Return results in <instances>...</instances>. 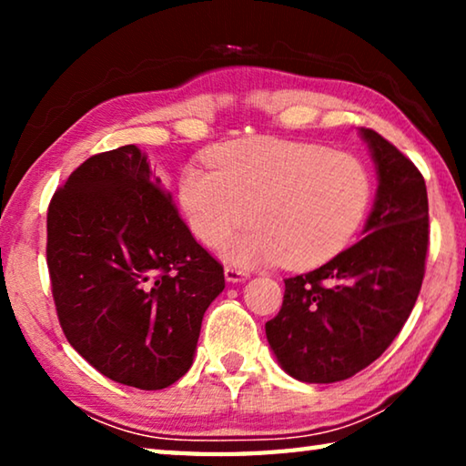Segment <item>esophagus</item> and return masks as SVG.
I'll list each match as a JSON object with an SVG mask.
<instances>
[{"label":"esophagus","instance_id":"esophagus-1","mask_svg":"<svg viewBox=\"0 0 466 466\" xmlns=\"http://www.w3.org/2000/svg\"><path fill=\"white\" fill-rule=\"evenodd\" d=\"M224 275L226 279L230 283H238V281H244L248 278V271L247 269H240V267H234V265H228L224 269Z\"/></svg>","mask_w":466,"mask_h":466}]
</instances>
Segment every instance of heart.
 I'll list each match as a JSON object with an SVG mask.
<instances>
[{"mask_svg": "<svg viewBox=\"0 0 466 466\" xmlns=\"http://www.w3.org/2000/svg\"><path fill=\"white\" fill-rule=\"evenodd\" d=\"M191 164L178 180V201L191 232L219 247L232 242L236 263H278L302 269L347 247L368 214L372 178L360 157L325 146L278 137L228 141Z\"/></svg>", "mask_w": 466, "mask_h": 466, "instance_id": "obj_1", "label": "heart"}]
</instances>
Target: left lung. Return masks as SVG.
Instances as JSON below:
<instances>
[{"instance_id":"left-lung-1","label":"left lung","mask_w":466,"mask_h":466,"mask_svg":"<svg viewBox=\"0 0 466 466\" xmlns=\"http://www.w3.org/2000/svg\"><path fill=\"white\" fill-rule=\"evenodd\" d=\"M378 193L361 238L319 269L286 281L265 325L279 366L302 382L347 380L386 351L411 314L430 244L428 191L415 164L380 133L361 127Z\"/></svg>"}]
</instances>
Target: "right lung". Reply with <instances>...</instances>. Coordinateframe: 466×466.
<instances>
[{
	"instance_id": "add662e5",
	"label": "right lung",
	"mask_w": 466,
	"mask_h": 466,
	"mask_svg": "<svg viewBox=\"0 0 466 466\" xmlns=\"http://www.w3.org/2000/svg\"><path fill=\"white\" fill-rule=\"evenodd\" d=\"M46 267L67 341L141 390L188 372L203 314L226 286L137 146L88 157L55 191Z\"/></svg>"
}]
</instances>
